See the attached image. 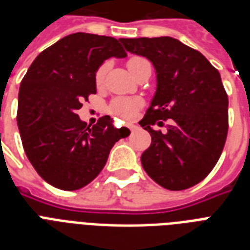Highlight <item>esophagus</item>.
Returning <instances> with one entry per match:
<instances>
[{"instance_id":"34e87169","label":"esophagus","mask_w":250,"mask_h":250,"mask_svg":"<svg viewBox=\"0 0 250 250\" xmlns=\"http://www.w3.org/2000/svg\"><path fill=\"white\" fill-rule=\"evenodd\" d=\"M128 128L131 129V131H135V129H137V128H139V127H137V125H131L128 127Z\"/></svg>"}]
</instances>
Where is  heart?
I'll list each match as a JSON object with an SVG mask.
<instances>
[{
  "instance_id": "heart-1",
  "label": "heart",
  "mask_w": 250,
  "mask_h": 250,
  "mask_svg": "<svg viewBox=\"0 0 250 250\" xmlns=\"http://www.w3.org/2000/svg\"><path fill=\"white\" fill-rule=\"evenodd\" d=\"M145 61L146 60H145L144 57H131L127 61V67L133 74L135 68L140 63L145 62ZM106 71H107V63L105 62V63H102L97 68L96 75H94V82H96L97 85H101L104 83ZM141 106H143V100L139 97H117L110 102L109 111L113 115H115L118 118H122V119H131L135 115V113H136V110L140 109Z\"/></svg>"
}]
</instances>
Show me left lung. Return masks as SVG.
Here are the masks:
<instances>
[{"instance_id":"8db88e82","label":"left lung","mask_w":250,"mask_h":250,"mask_svg":"<svg viewBox=\"0 0 250 250\" xmlns=\"http://www.w3.org/2000/svg\"><path fill=\"white\" fill-rule=\"evenodd\" d=\"M156 67L157 92L140 121L152 136L143 154L146 174L161 187L183 190L210 174L229 132V97L217 68L201 53L172 37L121 39ZM165 133L150 125L163 126Z\"/></svg>"}]
</instances>
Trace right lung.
Listing matches in <instances>:
<instances>
[{"label":"right lung","instance_id":"1","mask_svg":"<svg viewBox=\"0 0 250 250\" xmlns=\"http://www.w3.org/2000/svg\"><path fill=\"white\" fill-rule=\"evenodd\" d=\"M125 56L114 37L78 32L45 49L29 66L19 88L17 122L25 156L50 186L75 190L89 184L114 144L129 135L107 115L90 127L76 114L96 93L102 62Z\"/></svg>","mask_w":250,"mask_h":250}]
</instances>
